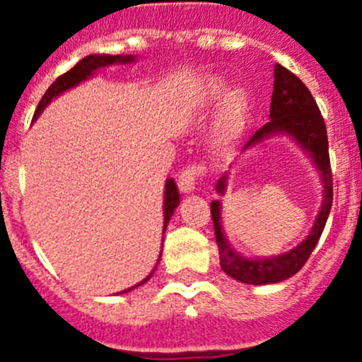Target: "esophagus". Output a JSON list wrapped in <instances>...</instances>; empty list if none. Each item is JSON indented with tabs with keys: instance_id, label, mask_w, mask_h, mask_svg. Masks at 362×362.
<instances>
[{
	"instance_id": "obj_1",
	"label": "esophagus",
	"mask_w": 362,
	"mask_h": 362,
	"mask_svg": "<svg viewBox=\"0 0 362 362\" xmlns=\"http://www.w3.org/2000/svg\"><path fill=\"white\" fill-rule=\"evenodd\" d=\"M204 173V168L199 164H189L178 175V189L182 192H192L199 184Z\"/></svg>"
}]
</instances>
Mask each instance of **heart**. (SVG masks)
Listing matches in <instances>:
<instances>
[{
    "mask_svg": "<svg viewBox=\"0 0 362 362\" xmlns=\"http://www.w3.org/2000/svg\"><path fill=\"white\" fill-rule=\"evenodd\" d=\"M224 93H226V83L221 82V80L214 82V86H211V89H210L211 98H214V100H218V98H221ZM243 107H245V100H243L242 94L240 93L229 94L228 100H226V110H224L226 129L233 131L236 126H238L240 119H242Z\"/></svg>",
    "mask_w": 362,
    "mask_h": 362,
    "instance_id": "heart-1",
    "label": "heart"
}]
</instances>
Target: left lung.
<instances>
[{
  "mask_svg": "<svg viewBox=\"0 0 362 362\" xmlns=\"http://www.w3.org/2000/svg\"><path fill=\"white\" fill-rule=\"evenodd\" d=\"M269 122L245 144L243 151L252 148L254 145L261 144L266 138L275 134L286 133L310 156L317 170L320 171L324 184V202L320 206L319 215L315 218L310 235L286 254L275 255L266 259H249L235 252L226 240L221 222V203L211 202V221L215 229V242L221 255L222 272L228 273L235 280L250 286H264V284H276L282 280L291 279L308 261L310 254L315 249L320 235L326 226L327 215H329L331 204H333V173H331L329 147H327V131L320 115L319 107L313 100L308 87L282 64L275 66V82H273L272 108H269ZM226 175L218 178L217 192L224 194Z\"/></svg>",
  "mask_w": 362,
  "mask_h": 362,
  "instance_id": "left-lung-1",
  "label": "left lung"
}]
</instances>
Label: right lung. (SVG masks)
Listing matches in <instances>:
<instances>
[{
  "instance_id": "add662e5",
  "label": "right lung",
  "mask_w": 362,
  "mask_h": 362,
  "mask_svg": "<svg viewBox=\"0 0 362 362\" xmlns=\"http://www.w3.org/2000/svg\"><path fill=\"white\" fill-rule=\"evenodd\" d=\"M133 61H134L133 56H103V54L100 56V54H90V56L83 57V59L78 61V63H76L75 66L69 69V71L64 73V75L57 76L56 82H54L52 86L47 89V93L43 94L42 101H40L38 107H36V112H35V117H33V120L38 119V115L43 112V108H45L47 105H49L50 101L54 100V98H57L61 93L71 89V87L78 86V83L83 82V80L90 78V76L94 75V71H96V69L107 68V66H110V64H129V63H133ZM178 203H180V196H178L177 185H175L173 178H168L166 187H164V228H163V235H164V231H166L168 222H170L171 215H173L175 208L178 206ZM152 273H154V272H152ZM152 273L147 276V279L141 280L140 284H136L134 287H129V289L122 291V293H129V291L140 287L141 284H145L148 279H151Z\"/></svg>"
}]
</instances>
